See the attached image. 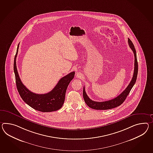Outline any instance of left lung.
<instances>
[{
  "label": "left lung",
  "mask_w": 153,
  "mask_h": 153,
  "mask_svg": "<svg viewBox=\"0 0 153 153\" xmlns=\"http://www.w3.org/2000/svg\"><path fill=\"white\" fill-rule=\"evenodd\" d=\"M128 44L129 45L130 48L131 49L134 55V70L133 76L131 82L129 83V85L127 86V88L124 90L123 92L120 93L119 96L112 99L111 100L104 102H96L91 100L87 94H86L85 87H83V96L85 102H86V104L90 107V108L97 109V110H107L110 109L112 108H116L118 107L120 105L123 103L124 101L126 100L128 95L130 92L131 88L134 85L135 83L136 82L137 75H138V65L137 58V52L135 49L134 45L131 40L128 38Z\"/></svg>",
  "instance_id": "obj_1"
}]
</instances>
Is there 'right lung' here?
Listing matches in <instances>:
<instances>
[{
  "label": "right lung",
  "mask_w": 153,
  "mask_h": 153,
  "mask_svg": "<svg viewBox=\"0 0 153 153\" xmlns=\"http://www.w3.org/2000/svg\"><path fill=\"white\" fill-rule=\"evenodd\" d=\"M19 45L18 46L14 58V71L15 74L16 85L20 97L26 104L38 111L50 112L60 109L62 107L65 101L67 87L71 80L74 78L75 72H72L61 78L53 89L49 93L45 94L33 93L22 84L19 77L16 64V59L18 52Z\"/></svg>",
  "instance_id": "obj_1"
}]
</instances>
